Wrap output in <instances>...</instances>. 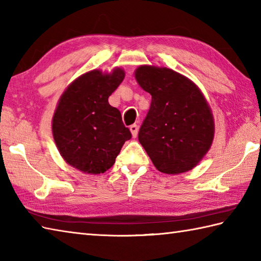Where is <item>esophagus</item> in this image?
<instances>
[{"label":"esophagus","mask_w":261,"mask_h":261,"mask_svg":"<svg viewBox=\"0 0 261 261\" xmlns=\"http://www.w3.org/2000/svg\"><path fill=\"white\" fill-rule=\"evenodd\" d=\"M130 131H131V135H132V137L136 138V137H137V135H138V125H137V124H132V125H130Z\"/></svg>","instance_id":"obj_1"}]
</instances>
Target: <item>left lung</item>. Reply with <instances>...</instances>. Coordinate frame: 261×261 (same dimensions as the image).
<instances>
[{
    "label": "left lung",
    "instance_id": "1",
    "mask_svg": "<svg viewBox=\"0 0 261 261\" xmlns=\"http://www.w3.org/2000/svg\"><path fill=\"white\" fill-rule=\"evenodd\" d=\"M135 76L151 95L138 138L152 164L166 174L192 170L211 149L215 135L214 116L202 91L168 68L140 65Z\"/></svg>",
    "mask_w": 261,
    "mask_h": 261
}]
</instances>
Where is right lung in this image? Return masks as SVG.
<instances>
[{
    "mask_svg": "<svg viewBox=\"0 0 261 261\" xmlns=\"http://www.w3.org/2000/svg\"><path fill=\"white\" fill-rule=\"evenodd\" d=\"M124 70H91L73 80L60 97L52 132L61 156L87 174H99L114 165L131 132L109 97L124 79Z\"/></svg>",
    "mask_w": 261,
    "mask_h": 261,
    "instance_id": "add662e5",
    "label": "right lung"
}]
</instances>
